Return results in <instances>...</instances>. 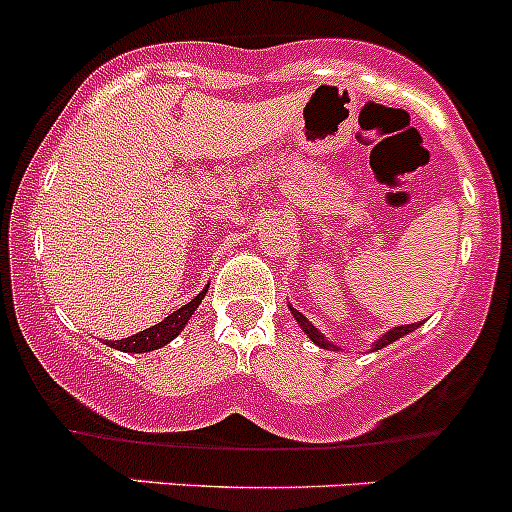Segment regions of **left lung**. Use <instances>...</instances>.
I'll list each match as a JSON object with an SVG mask.
<instances>
[{"label":"left lung","instance_id":"obj_1","mask_svg":"<svg viewBox=\"0 0 512 512\" xmlns=\"http://www.w3.org/2000/svg\"><path fill=\"white\" fill-rule=\"evenodd\" d=\"M289 312H292V317L297 319V324H299V327L304 329V334H307V337L312 339V342L317 344V347H322V349H329V352H334V349H339L337 344H332V342H329V339L324 337V334L319 332V329L314 327V324L309 322V319L304 317L302 312H297V309H294V307H289ZM416 327H418V324H401V327H394V329H389V332H386L384 337H379V339H376L374 344H371V349H374V352H376V349H384V347H389V344H394L396 339H401V337H404V334L414 332Z\"/></svg>","mask_w":512,"mask_h":512}]
</instances>
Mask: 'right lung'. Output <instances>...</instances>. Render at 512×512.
<instances>
[{"mask_svg":"<svg viewBox=\"0 0 512 512\" xmlns=\"http://www.w3.org/2000/svg\"><path fill=\"white\" fill-rule=\"evenodd\" d=\"M205 292H208V287H205L203 292L198 294V297L190 299L188 304H183V307L175 309L173 314H168V317H165L163 322L153 324V327L143 329V332L133 334V337H126V339H118V342H111V347L118 349V352H131V354L153 352V349L165 347V344L173 342V339L178 337L180 332H183L185 324H188V319L193 317V312H195V309H198V304L203 302Z\"/></svg>","mask_w":512,"mask_h":512,"instance_id":"add662e5","label":"right lung"}]
</instances>
